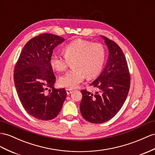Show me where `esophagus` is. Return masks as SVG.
I'll return each mask as SVG.
<instances>
[{"mask_svg": "<svg viewBox=\"0 0 155 155\" xmlns=\"http://www.w3.org/2000/svg\"><path fill=\"white\" fill-rule=\"evenodd\" d=\"M65 90H66V92H67V95H69L70 94H72V92H73V90H71V89H69V88H66Z\"/></svg>", "mask_w": 155, "mask_h": 155, "instance_id": "obj_1", "label": "esophagus"}]
</instances>
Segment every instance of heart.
Segmentation results:
<instances>
[{"label": "heart", "mask_w": 155, "mask_h": 155, "mask_svg": "<svg viewBox=\"0 0 155 155\" xmlns=\"http://www.w3.org/2000/svg\"><path fill=\"white\" fill-rule=\"evenodd\" d=\"M65 57L52 54L50 58L51 67L58 71H63L73 61V69L59 78L62 87L75 88L85 77L93 79L100 74L106 58V51L100 43H93L84 39H76L63 49Z\"/></svg>", "instance_id": "1"}]
</instances>
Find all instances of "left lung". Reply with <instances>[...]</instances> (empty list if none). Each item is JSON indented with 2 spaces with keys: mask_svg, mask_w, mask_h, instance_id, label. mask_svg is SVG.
<instances>
[{
  "mask_svg": "<svg viewBox=\"0 0 155 155\" xmlns=\"http://www.w3.org/2000/svg\"><path fill=\"white\" fill-rule=\"evenodd\" d=\"M109 58L105 69L90 86L94 94L82 90L80 110L86 120L100 124L110 120L120 110L128 94L130 75L124 54L117 43L105 37Z\"/></svg>",
  "mask_w": 155,
  "mask_h": 155,
  "instance_id": "1",
  "label": "left lung"
}]
</instances>
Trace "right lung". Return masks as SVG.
Masks as SVG:
<instances>
[{
    "instance_id": "add662e5",
    "label": "right lung",
    "mask_w": 155,
    "mask_h": 155,
    "mask_svg": "<svg viewBox=\"0 0 155 155\" xmlns=\"http://www.w3.org/2000/svg\"><path fill=\"white\" fill-rule=\"evenodd\" d=\"M65 39L42 33L27 42L15 65L14 80L18 97L31 116L42 120L56 117L62 108L67 92L55 89V77L50 64L53 50ZM49 88V93L45 91Z\"/></svg>"
}]
</instances>
